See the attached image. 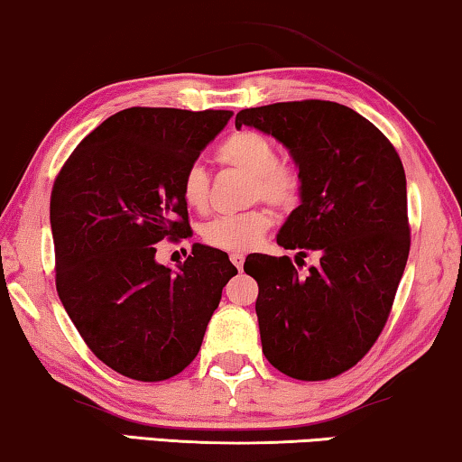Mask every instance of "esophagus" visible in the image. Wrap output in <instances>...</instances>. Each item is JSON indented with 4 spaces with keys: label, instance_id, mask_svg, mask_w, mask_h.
Wrapping results in <instances>:
<instances>
[{
    "label": "esophagus",
    "instance_id": "1",
    "mask_svg": "<svg viewBox=\"0 0 462 462\" xmlns=\"http://www.w3.org/2000/svg\"><path fill=\"white\" fill-rule=\"evenodd\" d=\"M230 261L234 263V267H238V270H243V265H245V254H243V253H230Z\"/></svg>",
    "mask_w": 462,
    "mask_h": 462
}]
</instances>
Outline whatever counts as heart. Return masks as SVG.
Masks as SVG:
<instances>
[{
	"label": "heart",
	"mask_w": 462,
	"mask_h": 462,
	"mask_svg": "<svg viewBox=\"0 0 462 462\" xmlns=\"http://www.w3.org/2000/svg\"><path fill=\"white\" fill-rule=\"evenodd\" d=\"M217 162L251 176L249 195L263 199L278 209H291L300 197V174L297 165L280 162L270 136L257 130H236L217 147ZM184 203L195 211H205L209 205L211 180L201 163H190L180 182ZM272 216L263 208H253L232 216H217L203 226V240L213 249L245 253L263 238L270 230Z\"/></svg>",
	"instance_id": "obj_1"
}]
</instances>
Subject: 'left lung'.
I'll list each match as a JSON object with an SVG mask.
<instances>
[{
	"mask_svg": "<svg viewBox=\"0 0 462 462\" xmlns=\"http://www.w3.org/2000/svg\"><path fill=\"white\" fill-rule=\"evenodd\" d=\"M291 151L300 205L278 245L318 253L307 275L291 257L253 254L265 359L294 380L319 382L359 363L388 321L411 249L407 178L392 143L334 101H288L236 114Z\"/></svg>",
	"mask_w": 462,
	"mask_h": 462,
	"instance_id": "left-lung-1",
	"label": "left lung"
}]
</instances>
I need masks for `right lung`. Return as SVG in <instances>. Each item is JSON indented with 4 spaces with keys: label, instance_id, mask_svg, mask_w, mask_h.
Returning <instances> with one entry per match:
<instances>
[{
    "label": "right lung",
    "instance_id": "add662e5",
    "mask_svg": "<svg viewBox=\"0 0 462 462\" xmlns=\"http://www.w3.org/2000/svg\"><path fill=\"white\" fill-rule=\"evenodd\" d=\"M232 118L228 109L128 107L85 136L53 182L55 288L93 355L118 374H180L238 270L195 243L176 270L157 243L189 232L180 182Z\"/></svg>",
    "mask_w": 462,
    "mask_h": 462
}]
</instances>
